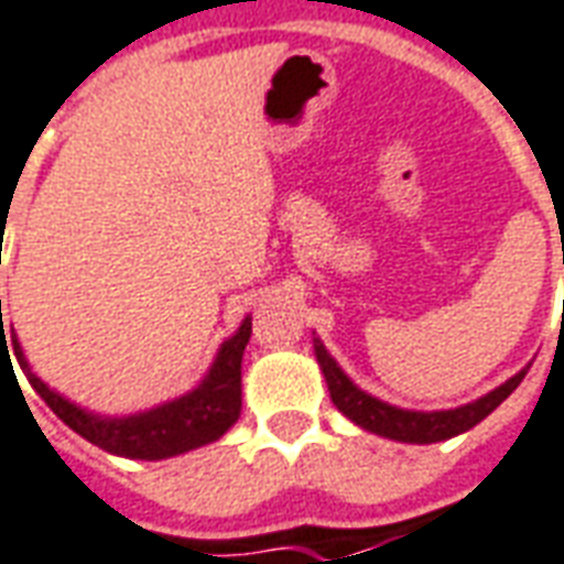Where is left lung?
<instances>
[{"label": "left lung", "mask_w": 564, "mask_h": 564, "mask_svg": "<svg viewBox=\"0 0 564 564\" xmlns=\"http://www.w3.org/2000/svg\"><path fill=\"white\" fill-rule=\"evenodd\" d=\"M312 345H315V357H318V367H322L327 390H330L333 405L348 421H355L360 430L381 435V438H393V442H405V445H433V442H445V438L466 433L475 423L484 421L487 414L496 412L501 402L508 400L525 378V369H520L505 384H499L490 393H484L480 400L459 405V409L412 412V409H397V405H390V402L378 400V397H372L367 390L357 388L355 381L345 376L343 367L333 360L330 351L324 348L318 336L312 339Z\"/></svg>", "instance_id": "obj_1"}]
</instances>
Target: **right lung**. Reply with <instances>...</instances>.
Returning <instances> with one entry per match:
<instances>
[{
	"instance_id": "obj_1",
	"label": "right lung",
	"mask_w": 564,
	"mask_h": 564,
	"mask_svg": "<svg viewBox=\"0 0 564 564\" xmlns=\"http://www.w3.org/2000/svg\"><path fill=\"white\" fill-rule=\"evenodd\" d=\"M249 336H252V318L246 315L237 333L219 345L213 367L207 369V376L200 378L197 388L176 397V400L152 405L147 412L110 417V414H96L84 409V405H77V402L65 400L63 393L47 388L32 372L14 327L6 330L0 300V355L8 357V343L14 345V357H18L20 369L26 372L29 384L35 388L41 400L51 405L53 414L65 426H72L74 433L84 435L86 442H93L108 454L129 456V459H167V456L186 454V451L209 445V442H216L231 430L242 409L240 369Z\"/></svg>"
}]
</instances>
